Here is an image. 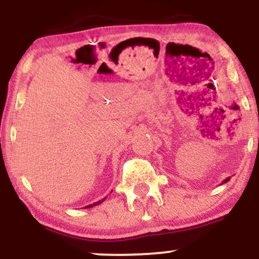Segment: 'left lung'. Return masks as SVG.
<instances>
[{
    "label": "left lung",
    "mask_w": 259,
    "mask_h": 259,
    "mask_svg": "<svg viewBox=\"0 0 259 259\" xmlns=\"http://www.w3.org/2000/svg\"><path fill=\"white\" fill-rule=\"evenodd\" d=\"M229 180H230V178H227V179H225V180H223V183H222V184H225V183H228Z\"/></svg>",
    "instance_id": "1"
}]
</instances>
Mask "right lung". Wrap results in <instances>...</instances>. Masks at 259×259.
<instances>
[{
	"instance_id": "1",
	"label": "right lung",
	"mask_w": 259,
	"mask_h": 259,
	"mask_svg": "<svg viewBox=\"0 0 259 259\" xmlns=\"http://www.w3.org/2000/svg\"><path fill=\"white\" fill-rule=\"evenodd\" d=\"M106 200V197L105 198H102V200H100V201H97V202H95V203H92V204H89V206H85L84 208H91V207H95V206H97V204H100V203H102L103 201Z\"/></svg>"
}]
</instances>
